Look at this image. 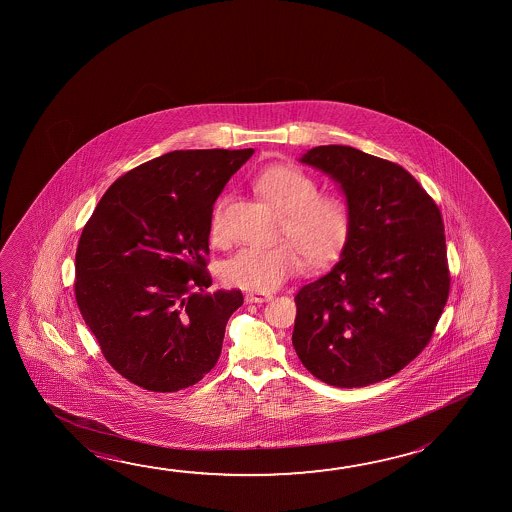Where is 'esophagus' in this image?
<instances>
[{"label":"esophagus","instance_id":"esophagus-1","mask_svg":"<svg viewBox=\"0 0 512 512\" xmlns=\"http://www.w3.org/2000/svg\"><path fill=\"white\" fill-rule=\"evenodd\" d=\"M273 296L266 293H248L246 294V302L248 303H264L269 302Z\"/></svg>","mask_w":512,"mask_h":512}]
</instances>
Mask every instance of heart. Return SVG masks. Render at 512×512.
<instances>
[{"label":"heart","mask_w":512,"mask_h":512,"mask_svg":"<svg viewBox=\"0 0 512 512\" xmlns=\"http://www.w3.org/2000/svg\"><path fill=\"white\" fill-rule=\"evenodd\" d=\"M253 187L284 212L282 234L291 241L273 246H244L221 264L227 285L271 293L302 268V257L314 268L327 266L341 255L353 230V209L341 194L319 193L318 182L300 168L277 164L262 169ZM218 203L210 219L212 241H223Z\"/></svg>","instance_id":"1"}]
</instances>
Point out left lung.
Here are the masks:
<instances>
[{
    "label": "left lung",
    "instance_id": "left-lung-1",
    "mask_svg": "<svg viewBox=\"0 0 512 512\" xmlns=\"http://www.w3.org/2000/svg\"><path fill=\"white\" fill-rule=\"evenodd\" d=\"M300 162L336 180L353 230L336 266L294 296V350L328 386H369L414 361L443 314V218L418 180L389 160L328 144Z\"/></svg>",
    "mask_w": 512,
    "mask_h": 512
}]
</instances>
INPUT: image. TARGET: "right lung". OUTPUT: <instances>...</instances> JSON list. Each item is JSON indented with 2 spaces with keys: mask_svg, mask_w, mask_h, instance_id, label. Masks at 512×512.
I'll return each instance as SVG.
<instances>
[{
  "mask_svg": "<svg viewBox=\"0 0 512 512\" xmlns=\"http://www.w3.org/2000/svg\"><path fill=\"white\" fill-rule=\"evenodd\" d=\"M248 150H176L119 176L76 248L75 296L103 357L155 393L216 366L241 291L205 293L210 219Z\"/></svg>",
  "mask_w": 512,
  "mask_h": 512,
  "instance_id": "1",
  "label": "right lung"
}]
</instances>
